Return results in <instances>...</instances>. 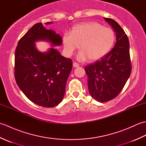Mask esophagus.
<instances>
[{
	"instance_id": "1",
	"label": "esophagus",
	"mask_w": 146,
	"mask_h": 146,
	"mask_svg": "<svg viewBox=\"0 0 146 146\" xmlns=\"http://www.w3.org/2000/svg\"><path fill=\"white\" fill-rule=\"evenodd\" d=\"M73 67H75V68H78V67H79L80 65H79L78 63H76V62H74L73 64Z\"/></svg>"
}]
</instances>
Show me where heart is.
I'll list each match as a JSON object with an SVG mask.
<instances>
[{
  "instance_id": "1",
  "label": "heart",
  "mask_w": 146,
  "mask_h": 146,
  "mask_svg": "<svg viewBox=\"0 0 146 146\" xmlns=\"http://www.w3.org/2000/svg\"><path fill=\"white\" fill-rule=\"evenodd\" d=\"M115 39L113 29L91 21L74 26L70 34L63 36V44L68 56L72 55L81 44L82 51L78 55V60L85 61L89 58L90 61H97L109 53Z\"/></svg>"
}]
</instances>
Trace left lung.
<instances>
[{"instance_id":"left-lung-1","label":"left lung","mask_w":146,"mask_h":146,"mask_svg":"<svg viewBox=\"0 0 146 146\" xmlns=\"http://www.w3.org/2000/svg\"><path fill=\"white\" fill-rule=\"evenodd\" d=\"M104 19L115 32V45L104 58L85 68L90 94L100 102L116 97L125 85L132 70L127 36L117 22L110 18Z\"/></svg>"}]
</instances>
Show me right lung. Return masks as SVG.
Instances as JSON below:
<instances>
[{
  "label": "right lung",
  "mask_w": 146,
  "mask_h": 146,
  "mask_svg": "<svg viewBox=\"0 0 146 146\" xmlns=\"http://www.w3.org/2000/svg\"><path fill=\"white\" fill-rule=\"evenodd\" d=\"M37 41H49L52 46H60L62 38L54 31L46 29L42 23L35 24L19 41L15 49V79L33 103L54 107L63 98L72 60L63 57L53 48L47 52H39L35 46Z\"/></svg>",
  "instance_id": "obj_1"
}]
</instances>
